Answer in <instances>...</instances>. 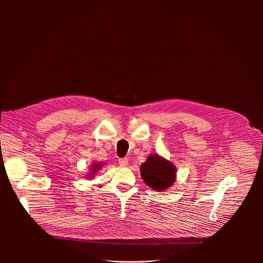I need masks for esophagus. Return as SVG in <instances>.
<instances>
[{
    "instance_id": "34e87169",
    "label": "esophagus",
    "mask_w": 263,
    "mask_h": 263,
    "mask_svg": "<svg viewBox=\"0 0 263 263\" xmlns=\"http://www.w3.org/2000/svg\"><path fill=\"white\" fill-rule=\"evenodd\" d=\"M118 164H119V166H121V167H126V166L128 165V160H127L126 158H124V159H119V160H118Z\"/></svg>"
}]
</instances>
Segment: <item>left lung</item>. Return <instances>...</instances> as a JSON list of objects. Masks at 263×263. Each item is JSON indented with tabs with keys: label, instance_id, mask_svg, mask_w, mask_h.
Returning a JSON list of instances; mask_svg holds the SVG:
<instances>
[{
	"label": "left lung",
	"instance_id": "1",
	"mask_svg": "<svg viewBox=\"0 0 263 263\" xmlns=\"http://www.w3.org/2000/svg\"><path fill=\"white\" fill-rule=\"evenodd\" d=\"M176 172L174 164L158 154H151L141 165V176L144 182L158 192L167 190L175 183Z\"/></svg>",
	"mask_w": 263,
	"mask_h": 263
}]
</instances>
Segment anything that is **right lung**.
<instances>
[{
    "mask_svg": "<svg viewBox=\"0 0 263 263\" xmlns=\"http://www.w3.org/2000/svg\"><path fill=\"white\" fill-rule=\"evenodd\" d=\"M103 167V163H100V162H95V163H93L91 166H90V171L88 172V175H86L87 176V179H90V178H92L94 175H95V173H97L98 172V170L99 169H101Z\"/></svg>",
    "mask_w": 263,
    "mask_h": 263,
    "instance_id": "1",
    "label": "right lung"
}]
</instances>
